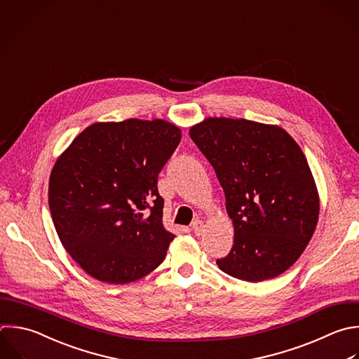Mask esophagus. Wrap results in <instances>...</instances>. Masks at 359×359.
<instances>
[{"mask_svg": "<svg viewBox=\"0 0 359 359\" xmlns=\"http://www.w3.org/2000/svg\"><path fill=\"white\" fill-rule=\"evenodd\" d=\"M192 230H194V233H195L196 236H199V234L202 233V230H203V222L199 220V219H196V220L192 223Z\"/></svg>", "mask_w": 359, "mask_h": 359, "instance_id": "obj_1", "label": "esophagus"}]
</instances>
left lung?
Returning <instances> with one entry per match:
<instances>
[{
	"label": "left lung",
	"instance_id": "1",
	"mask_svg": "<svg viewBox=\"0 0 359 359\" xmlns=\"http://www.w3.org/2000/svg\"><path fill=\"white\" fill-rule=\"evenodd\" d=\"M189 136L215 168L233 222L227 275L261 282L292 266L317 224L320 201L307 160L279 126L208 118Z\"/></svg>",
	"mask_w": 359,
	"mask_h": 359
}]
</instances>
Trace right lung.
<instances>
[{
  "instance_id": "1",
  "label": "right lung",
  "mask_w": 359,
  "mask_h": 359,
  "mask_svg": "<svg viewBox=\"0 0 359 359\" xmlns=\"http://www.w3.org/2000/svg\"><path fill=\"white\" fill-rule=\"evenodd\" d=\"M181 142L163 119L100 122L57 158L49 208L59 238L93 278L122 285L154 271L174 234L163 224L158 174Z\"/></svg>"
}]
</instances>
